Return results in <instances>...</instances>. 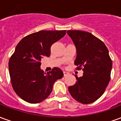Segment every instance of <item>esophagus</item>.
Segmentation results:
<instances>
[{"label":"esophagus","mask_w":121,"mask_h":121,"mask_svg":"<svg viewBox=\"0 0 121 121\" xmlns=\"http://www.w3.org/2000/svg\"><path fill=\"white\" fill-rule=\"evenodd\" d=\"M69 74V73L68 72H67V71H63V75H64V76H67Z\"/></svg>","instance_id":"esophagus-1"}]
</instances>
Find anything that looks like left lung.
<instances>
[{"mask_svg":"<svg viewBox=\"0 0 121 121\" xmlns=\"http://www.w3.org/2000/svg\"><path fill=\"white\" fill-rule=\"evenodd\" d=\"M76 48L74 64L82 68L83 76L75 75L76 84L69 87L71 95L82 104H91L99 99L109 84L112 61L106 46L91 33L67 30Z\"/></svg>","mask_w":121,"mask_h":121,"instance_id":"left-lung-1","label":"left lung"}]
</instances>
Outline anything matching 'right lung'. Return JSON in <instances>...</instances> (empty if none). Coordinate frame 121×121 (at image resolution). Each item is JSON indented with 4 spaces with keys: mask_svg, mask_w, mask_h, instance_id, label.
I'll use <instances>...</instances> for the list:
<instances>
[{
    "mask_svg": "<svg viewBox=\"0 0 121 121\" xmlns=\"http://www.w3.org/2000/svg\"><path fill=\"white\" fill-rule=\"evenodd\" d=\"M65 34L66 30H41L17 44L8 67L12 87L21 99L31 104L42 102L51 93L54 82L63 77V72L58 67L44 73L41 61L50 56L52 45Z\"/></svg>",
    "mask_w": 121,
    "mask_h": 121,
    "instance_id": "right-lung-1",
    "label": "right lung"
}]
</instances>
